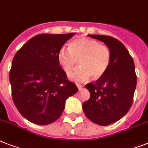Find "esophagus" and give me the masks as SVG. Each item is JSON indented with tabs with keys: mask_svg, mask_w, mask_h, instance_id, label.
Returning <instances> with one entry per match:
<instances>
[{
	"mask_svg": "<svg viewBox=\"0 0 148 148\" xmlns=\"http://www.w3.org/2000/svg\"><path fill=\"white\" fill-rule=\"evenodd\" d=\"M76 86H77V87H78V88H79V90H81V89H82L83 87H84L83 85H79V84H76Z\"/></svg>",
	"mask_w": 148,
	"mask_h": 148,
	"instance_id": "34e87169",
	"label": "esophagus"
}]
</instances>
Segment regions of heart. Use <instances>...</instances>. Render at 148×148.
Instances as JSON below:
<instances>
[{"label": "heart", "mask_w": 148, "mask_h": 148, "mask_svg": "<svg viewBox=\"0 0 148 148\" xmlns=\"http://www.w3.org/2000/svg\"><path fill=\"white\" fill-rule=\"evenodd\" d=\"M57 60L63 71L69 75L79 60V66L70 75L78 82H85L91 79H99L106 74L111 62L109 48L96 40L88 38L75 39L69 48L62 47L57 53Z\"/></svg>", "instance_id": "heart-1"}]
</instances>
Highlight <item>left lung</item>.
<instances>
[{"instance_id": "left-lung-1", "label": "left lung", "mask_w": 148, "mask_h": 148, "mask_svg": "<svg viewBox=\"0 0 148 148\" xmlns=\"http://www.w3.org/2000/svg\"><path fill=\"white\" fill-rule=\"evenodd\" d=\"M88 36L107 45L111 62L103 76L85 85L91 97L82 103V109L91 122L105 126L122 119L131 107L137 84L135 63L119 40L107 35Z\"/></svg>"}]
</instances>
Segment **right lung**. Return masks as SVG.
Wrapping results in <instances>:
<instances>
[{"mask_svg":"<svg viewBox=\"0 0 148 148\" xmlns=\"http://www.w3.org/2000/svg\"><path fill=\"white\" fill-rule=\"evenodd\" d=\"M75 33L40 34L29 39L12 61L10 82L14 104L32 123L46 125L63 113L68 97L78 91L57 60L58 51Z\"/></svg>","mask_w":148,"mask_h":148,"instance_id":"add662e5","label":"right lung"}]
</instances>
